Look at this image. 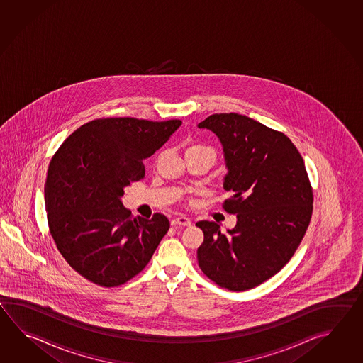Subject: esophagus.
<instances>
[{
	"mask_svg": "<svg viewBox=\"0 0 363 363\" xmlns=\"http://www.w3.org/2000/svg\"><path fill=\"white\" fill-rule=\"evenodd\" d=\"M171 224H172V225H191L192 222H191V219L186 218V216H179L171 220Z\"/></svg>",
	"mask_w": 363,
	"mask_h": 363,
	"instance_id": "1",
	"label": "esophagus"
}]
</instances>
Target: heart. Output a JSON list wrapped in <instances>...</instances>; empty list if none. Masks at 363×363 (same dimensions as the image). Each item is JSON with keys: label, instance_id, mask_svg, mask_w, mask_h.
I'll list each match as a JSON object with an SVG mask.
<instances>
[{"label": "heart", "instance_id": "1", "mask_svg": "<svg viewBox=\"0 0 363 363\" xmlns=\"http://www.w3.org/2000/svg\"><path fill=\"white\" fill-rule=\"evenodd\" d=\"M189 149H194V150H202V152H208L210 155H213L214 158H216V153H214V150L213 149H210L208 147H202V145H193V147H189Z\"/></svg>", "mask_w": 363, "mask_h": 363}]
</instances>
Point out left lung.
I'll use <instances>...</instances> for the list:
<instances>
[{
	"label": "left lung",
	"instance_id": "8db88e82",
	"mask_svg": "<svg viewBox=\"0 0 363 363\" xmlns=\"http://www.w3.org/2000/svg\"><path fill=\"white\" fill-rule=\"evenodd\" d=\"M199 128L223 147V188L231 192L223 208L238 218L227 233L216 222L196 224L203 232L199 266L222 288L252 289L286 266L308 230L313 189L305 163L284 133L249 116L213 114Z\"/></svg>",
	"mask_w": 363,
	"mask_h": 363
}]
</instances>
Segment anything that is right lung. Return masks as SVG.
Instances as JSON below:
<instances>
[{
	"label": "right lung",
	"mask_w": 363,
	"mask_h": 363,
	"mask_svg": "<svg viewBox=\"0 0 363 363\" xmlns=\"http://www.w3.org/2000/svg\"><path fill=\"white\" fill-rule=\"evenodd\" d=\"M180 125L179 119H96L72 132L49 163V230L69 266L94 284L122 286L136 277L169 231L166 216H133L122 197L144 178L143 161Z\"/></svg>",
	"instance_id": "obj_1"
}]
</instances>
